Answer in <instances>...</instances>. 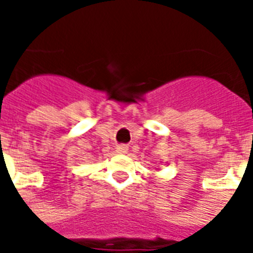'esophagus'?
Here are the masks:
<instances>
[{
  "label": "esophagus",
  "mask_w": 253,
  "mask_h": 253,
  "mask_svg": "<svg viewBox=\"0 0 253 253\" xmlns=\"http://www.w3.org/2000/svg\"><path fill=\"white\" fill-rule=\"evenodd\" d=\"M117 152H118V154H127V152H128V147H127L126 144H119V146L117 147Z\"/></svg>",
  "instance_id": "esophagus-1"
}]
</instances>
